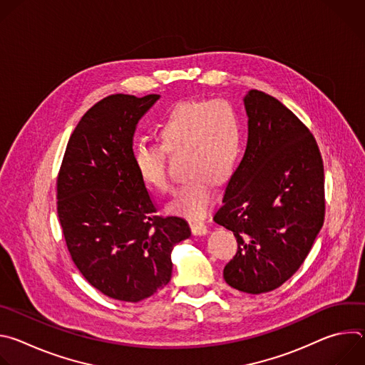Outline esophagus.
Returning a JSON list of instances; mask_svg holds the SVG:
<instances>
[{
  "mask_svg": "<svg viewBox=\"0 0 365 365\" xmlns=\"http://www.w3.org/2000/svg\"><path fill=\"white\" fill-rule=\"evenodd\" d=\"M190 230H192L193 235H205L207 232V227L203 222H199V221L190 222Z\"/></svg>",
  "mask_w": 365,
  "mask_h": 365,
  "instance_id": "34e87169",
  "label": "esophagus"
}]
</instances>
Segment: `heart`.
<instances>
[{
  "mask_svg": "<svg viewBox=\"0 0 365 365\" xmlns=\"http://www.w3.org/2000/svg\"><path fill=\"white\" fill-rule=\"evenodd\" d=\"M162 145L140 143L133 162L148 187L170 192L166 151L185 153L187 180L176 192L169 211L187 218H200L212 206L214 182L228 180L240 162L242 125L238 113L224 99H197L176 106L159 124Z\"/></svg>",
  "mask_w": 365,
  "mask_h": 365,
  "instance_id": "heart-1",
  "label": "heart"
}]
</instances>
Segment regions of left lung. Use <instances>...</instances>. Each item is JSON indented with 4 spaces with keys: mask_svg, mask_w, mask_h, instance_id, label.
Instances as JSON below:
<instances>
[{
    "mask_svg": "<svg viewBox=\"0 0 365 365\" xmlns=\"http://www.w3.org/2000/svg\"><path fill=\"white\" fill-rule=\"evenodd\" d=\"M244 106L247 148L214 221L238 242L225 282L259 294L299 270L324 225V162L315 137L279 99L251 89Z\"/></svg>",
    "mask_w": 365,
    "mask_h": 365,
    "instance_id": "8db88e82",
    "label": "left lung"
}]
</instances>
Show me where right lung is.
Returning <instances> with one entry per match:
<instances>
[{"label": "right lung", "mask_w": 365, "mask_h": 365, "mask_svg": "<svg viewBox=\"0 0 365 365\" xmlns=\"http://www.w3.org/2000/svg\"><path fill=\"white\" fill-rule=\"evenodd\" d=\"M160 95L115 93L85 113L58 176V215L75 266L108 297L140 302L172 277V250L190 237L179 217L155 215L133 162L140 118Z\"/></svg>", "instance_id": "obj_1"}]
</instances>
